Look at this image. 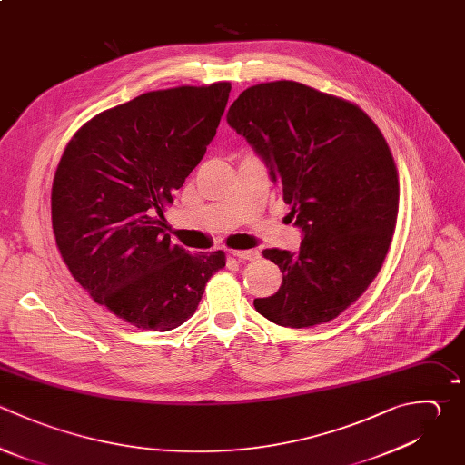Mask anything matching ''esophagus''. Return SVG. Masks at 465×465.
I'll use <instances>...</instances> for the list:
<instances>
[{"label":"esophagus","mask_w":465,"mask_h":465,"mask_svg":"<svg viewBox=\"0 0 465 465\" xmlns=\"http://www.w3.org/2000/svg\"><path fill=\"white\" fill-rule=\"evenodd\" d=\"M229 254L238 258V260H256L260 256V252L256 249H247V251H234V249H231Z\"/></svg>","instance_id":"esophagus-1"}]
</instances>
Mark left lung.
Returning a JSON list of instances; mask_svg holds the SVG:
<instances>
[{"mask_svg":"<svg viewBox=\"0 0 465 465\" xmlns=\"http://www.w3.org/2000/svg\"><path fill=\"white\" fill-rule=\"evenodd\" d=\"M227 124L265 162L303 232L296 252L263 251L283 280L256 311L294 329L336 318L380 272L396 227L385 138L358 105L287 80L245 89Z\"/></svg>","mask_w":465,"mask_h":465,"instance_id":"8db88e82","label":"left lung"}]
</instances>
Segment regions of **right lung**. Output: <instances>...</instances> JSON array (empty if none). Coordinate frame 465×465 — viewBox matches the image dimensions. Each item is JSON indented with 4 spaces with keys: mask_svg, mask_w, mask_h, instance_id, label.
I'll use <instances>...</instances> for the list:
<instances>
[{
    "mask_svg": "<svg viewBox=\"0 0 465 465\" xmlns=\"http://www.w3.org/2000/svg\"><path fill=\"white\" fill-rule=\"evenodd\" d=\"M229 82L145 93L89 120L53 183L60 254L91 298L138 329L189 320L225 252L191 254L163 232V209L202 162Z\"/></svg>",
    "mask_w": 465,
    "mask_h": 465,
    "instance_id": "1",
    "label": "right lung"
}]
</instances>
